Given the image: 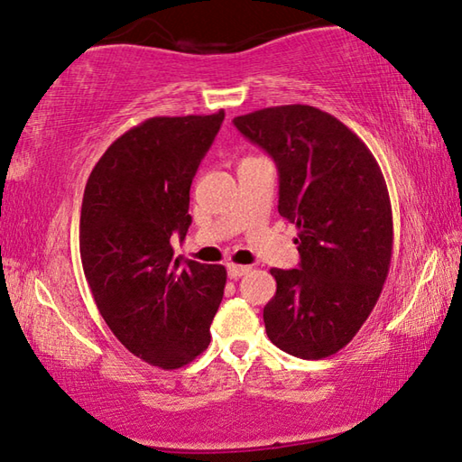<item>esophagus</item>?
<instances>
[{
    "instance_id": "obj_1",
    "label": "esophagus",
    "mask_w": 462,
    "mask_h": 462,
    "mask_svg": "<svg viewBox=\"0 0 462 462\" xmlns=\"http://www.w3.org/2000/svg\"><path fill=\"white\" fill-rule=\"evenodd\" d=\"M250 273V266H242V264H228V276L230 279H240Z\"/></svg>"
}]
</instances>
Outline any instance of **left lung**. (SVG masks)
<instances>
[{
    "label": "left lung",
    "instance_id": "left-lung-1",
    "mask_svg": "<svg viewBox=\"0 0 462 462\" xmlns=\"http://www.w3.org/2000/svg\"><path fill=\"white\" fill-rule=\"evenodd\" d=\"M274 159L279 214L297 224L299 268H273L266 335L300 359L337 354L356 337L390 271L392 204L372 151L333 115L268 106L234 119Z\"/></svg>",
    "mask_w": 462,
    "mask_h": 462
}]
</instances>
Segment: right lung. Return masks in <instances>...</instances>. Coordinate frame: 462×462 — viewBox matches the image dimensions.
Instances as JSON below:
<instances>
[{"label":"right lung","instance_id":"add662e5","mask_svg":"<svg viewBox=\"0 0 462 462\" xmlns=\"http://www.w3.org/2000/svg\"><path fill=\"white\" fill-rule=\"evenodd\" d=\"M214 115L153 116L98 159L80 209V258L100 315L131 354L178 370L208 349L226 268L173 256L189 188L220 131Z\"/></svg>","mask_w":462,"mask_h":462}]
</instances>
